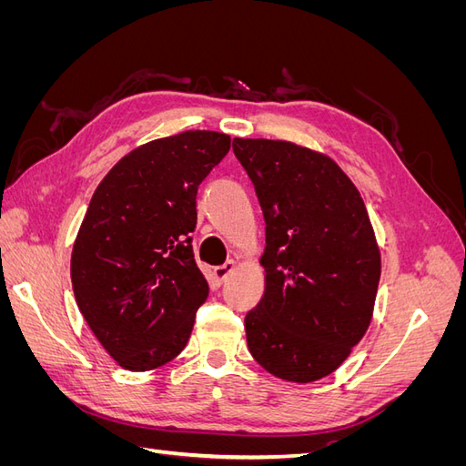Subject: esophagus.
<instances>
[{
  "instance_id": "34e87169",
  "label": "esophagus",
  "mask_w": 466,
  "mask_h": 466,
  "mask_svg": "<svg viewBox=\"0 0 466 466\" xmlns=\"http://www.w3.org/2000/svg\"><path fill=\"white\" fill-rule=\"evenodd\" d=\"M237 268V264H235V260H228L225 264H221V266H216L214 268V276L219 279V281H225L229 278V274L235 270Z\"/></svg>"
}]
</instances>
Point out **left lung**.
I'll return each mask as SVG.
<instances>
[{
	"label": "left lung",
	"instance_id": "left-lung-1",
	"mask_svg": "<svg viewBox=\"0 0 466 466\" xmlns=\"http://www.w3.org/2000/svg\"><path fill=\"white\" fill-rule=\"evenodd\" d=\"M266 221V289L247 313V344L266 371L311 383L368 330L380 257L368 209L340 167L307 147L233 139Z\"/></svg>",
	"mask_w": 466,
	"mask_h": 466
}]
</instances>
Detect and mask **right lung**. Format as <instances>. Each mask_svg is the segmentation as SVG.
Wrapping results in <instances>:
<instances>
[{
    "label": "right lung",
    "instance_id": "1",
    "mask_svg": "<svg viewBox=\"0 0 466 466\" xmlns=\"http://www.w3.org/2000/svg\"><path fill=\"white\" fill-rule=\"evenodd\" d=\"M231 137L188 130L134 149L96 187L72 252L81 315L108 354L149 371L187 346L208 281L194 260L196 194Z\"/></svg>",
    "mask_w": 466,
    "mask_h": 466
}]
</instances>
